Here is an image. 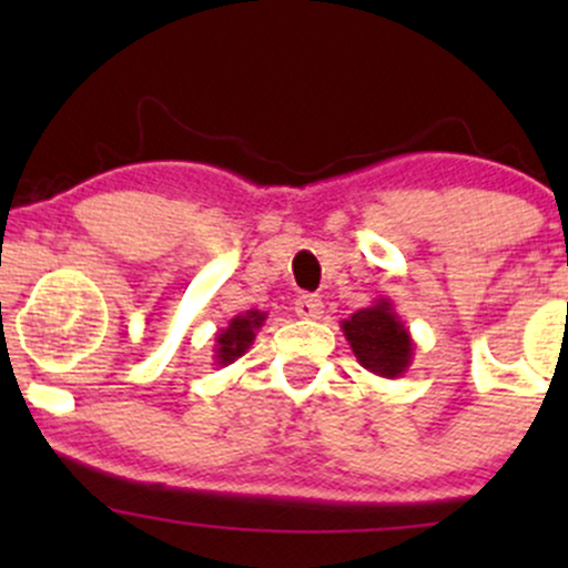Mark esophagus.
Returning <instances> with one entry per match:
<instances>
[{
    "label": "esophagus",
    "mask_w": 568,
    "mask_h": 568,
    "mask_svg": "<svg viewBox=\"0 0 568 568\" xmlns=\"http://www.w3.org/2000/svg\"><path fill=\"white\" fill-rule=\"evenodd\" d=\"M296 315L302 321H317L323 315V302L317 296H312V293H304V296L296 298Z\"/></svg>",
    "instance_id": "1"
}]
</instances>
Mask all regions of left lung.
Wrapping results in <instances>:
<instances>
[{"mask_svg":"<svg viewBox=\"0 0 568 568\" xmlns=\"http://www.w3.org/2000/svg\"><path fill=\"white\" fill-rule=\"evenodd\" d=\"M342 331L357 363L384 379L403 376L414 361V338L389 298H376L371 306L357 310L342 321Z\"/></svg>","mask_w":568,"mask_h":568,"instance_id":"1","label":"left lung"}]
</instances>
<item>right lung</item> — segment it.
Here are the masks:
<instances>
[{"instance_id":"1","label":"right lung","mask_w":568,"mask_h":568,"mask_svg":"<svg viewBox=\"0 0 568 568\" xmlns=\"http://www.w3.org/2000/svg\"><path fill=\"white\" fill-rule=\"evenodd\" d=\"M266 321V312L262 310H247L245 315L232 317L226 328H221L216 334V344H213V361L216 366H230V363L243 357L247 349H251L253 338H256L258 331Z\"/></svg>"}]
</instances>
